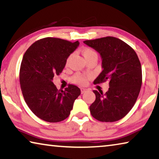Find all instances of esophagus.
<instances>
[{
	"mask_svg": "<svg viewBox=\"0 0 159 159\" xmlns=\"http://www.w3.org/2000/svg\"><path fill=\"white\" fill-rule=\"evenodd\" d=\"M87 90H88L86 89V88H80V92H81V94L85 93Z\"/></svg>",
	"mask_w": 159,
	"mask_h": 159,
	"instance_id": "esophagus-1",
	"label": "esophagus"
}]
</instances>
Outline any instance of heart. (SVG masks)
I'll return each mask as SVG.
<instances>
[{
    "label": "heart",
    "instance_id": "heart-1",
    "mask_svg": "<svg viewBox=\"0 0 159 159\" xmlns=\"http://www.w3.org/2000/svg\"><path fill=\"white\" fill-rule=\"evenodd\" d=\"M80 51H81V53L83 54V55L84 56L86 61L90 60L91 58H94V57L98 58V54H97V52L95 50L89 47H83L81 48ZM71 58V55H70L69 57L66 58V64H69ZM90 76H87V75H85L80 73H77L71 78V81L74 83H76V84L83 86L87 84L88 80Z\"/></svg>",
    "mask_w": 159,
    "mask_h": 159
}]
</instances>
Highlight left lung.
Listing matches in <instances>:
<instances>
[{
    "label": "left lung",
    "mask_w": 159,
    "mask_h": 159,
    "mask_svg": "<svg viewBox=\"0 0 159 159\" xmlns=\"http://www.w3.org/2000/svg\"><path fill=\"white\" fill-rule=\"evenodd\" d=\"M100 54L103 70L94 80L99 84L109 80V90H93L96 99L90 107L91 115L102 122L121 119L133 108L141 89L140 61L133 48L117 38L107 36L83 41Z\"/></svg>",
    "instance_id": "left-lung-1"
}]
</instances>
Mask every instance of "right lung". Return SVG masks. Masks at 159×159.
Segmentation results:
<instances>
[{
  "instance_id": "add662e5",
  "label": "right lung",
  "mask_w": 159,
  "mask_h": 159,
  "mask_svg": "<svg viewBox=\"0 0 159 159\" xmlns=\"http://www.w3.org/2000/svg\"><path fill=\"white\" fill-rule=\"evenodd\" d=\"M79 42L47 37L34 43L23 56L20 70L21 90L29 108L41 119L50 123L62 121L69 116L80 90L69 85L58 90L54 76L60 75L66 58Z\"/></svg>"
}]
</instances>
